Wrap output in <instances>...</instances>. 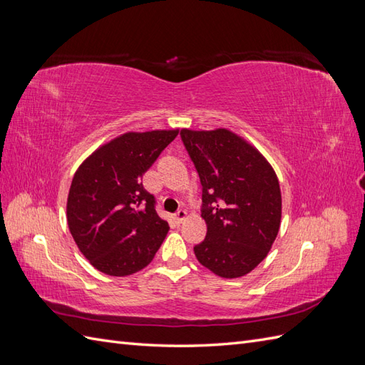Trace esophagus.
Wrapping results in <instances>:
<instances>
[{"label":"esophagus","instance_id":"1","mask_svg":"<svg viewBox=\"0 0 365 365\" xmlns=\"http://www.w3.org/2000/svg\"><path fill=\"white\" fill-rule=\"evenodd\" d=\"M185 217H187V212H185V210H178V212L175 213V222H176V224H181Z\"/></svg>","mask_w":365,"mask_h":365}]
</instances>
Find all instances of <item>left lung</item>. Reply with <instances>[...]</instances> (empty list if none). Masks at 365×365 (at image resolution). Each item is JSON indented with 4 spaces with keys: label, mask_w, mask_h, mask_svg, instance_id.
<instances>
[{
    "label": "left lung",
    "mask_w": 365,
    "mask_h": 365,
    "mask_svg": "<svg viewBox=\"0 0 365 365\" xmlns=\"http://www.w3.org/2000/svg\"><path fill=\"white\" fill-rule=\"evenodd\" d=\"M202 185L204 242L195 256L224 279L251 272L268 256L282 219L277 175L262 153L235 132L181 129Z\"/></svg>",
    "instance_id": "obj_1"
}]
</instances>
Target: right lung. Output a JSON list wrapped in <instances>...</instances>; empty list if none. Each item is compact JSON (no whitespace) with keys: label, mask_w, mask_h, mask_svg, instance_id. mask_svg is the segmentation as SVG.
Instances as JSON below:
<instances>
[{"label":"right lung","mask_w":365,"mask_h":365,"mask_svg":"<svg viewBox=\"0 0 365 365\" xmlns=\"http://www.w3.org/2000/svg\"><path fill=\"white\" fill-rule=\"evenodd\" d=\"M178 129L126 132L94 150L76 170L67 222L77 248L96 269L125 277L146 268L169 224L143 187V175Z\"/></svg>","instance_id":"obj_1"}]
</instances>
